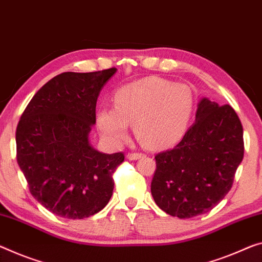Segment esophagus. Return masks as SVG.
I'll return each instance as SVG.
<instances>
[{
	"label": "esophagus",
	"mask_w": 262,
	"mask_h": 262,
	"mask_svg": "<svg viewBox=\"0 0 262 262\" xmlns=\"http://www.w3.org/2000/svg\"><path fill=\"white\" fill-rule=\"evenodd\" d=\"M143 156L144 155L139 154V152H131V154H128L126 157H127V159H130V160H137V159L142 158Z\"/></svg>",
	"instance_id": "obj_1"
}]
</instances>
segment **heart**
Returning <instances> with one entry per match:
<instances>
[{
  "label": "heart",
  "mask_w": 262,
  "mask_h": 262,
  "mask_svg": "<svg viewBox=\"0 0 262 262\" xmlns=\"http://www.w3.org/2000/svg\"><path fill=\"white\" fill-rule=\"evenodd\" d=\"M194 111V96L184 84L146 77L116 91L114 108L97 112V125L107 142L126 139L128 126L145 147L160 148L183 138Z\"/></svg>",
  "instance_id": "1"
}]
</instances>
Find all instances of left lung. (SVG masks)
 <instances>
[{"mask_svg": "<svg viewBox=\"0 0 262 262\" xmlns=\"http://www.w3.org/2000/svg\"><path fill=\"white\" fill-rule=\"evenodd\" d=\"M244 150L243 125L233 107L203 98L183 139L155 157L156 204L180 219L211 211L231 190Z\"/></svg>", "mask_w": 262, "mask_h": 262, "instance_id": "8db88e82", "label": "left lung"}]
</instances>
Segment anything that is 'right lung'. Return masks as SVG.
Here are the masks:
<instances>
[{
	"mask_svg": "<svg viewBox=\"0 0 262 262\" xmlns=\"http://www.w3.org/2000/svg\"><path fill=\"white\" fill-rule=\"evenodd\" d=\"M116 68L63 72L36 92L16 128V159L31 195L47 210L83 219L106 206L123 152L105 155L89 143L100 90Z\"/></svg>",
	"mask_w": 262,
	"mask_h": 262,
	"instance_id": "1",
	"label": "right lung"
}]
</instances>
